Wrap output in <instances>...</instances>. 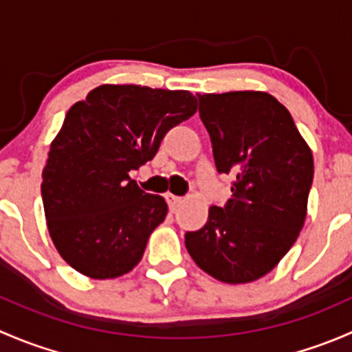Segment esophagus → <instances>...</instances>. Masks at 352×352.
<instances>
[{"label":"esophagus","instance_id":"esophagus-1","mask_svg":"<svg viewBox=\"0 0 352 352\" xmlns=\"http://www.w3.org/2000/svg\"><path fill=\"white\" fill-rule=\"evenodd\" d=\"M165 199H166V202H168V208H170V211H175V209L179 208L180 204H182V197H179V196H173V194H166Z\"/></svg>","mask_w":352,"mask_h":352}]
</instances>
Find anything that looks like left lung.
Returning a JSON list of instances; mask_svg holds the SVG:
<instances>
[{
    "mask_svg": "<svg viewBox=\"0 0 352 352\" xmlns=\"http://www.w3.org/2000/svg\"><path fill=\"white\" fill-rule=\"evenodd\" d=\"M216 168L233 177L232 199L211 206L186 233L194 262L214 279L245 285L271 272L307 218L314 155L291 113L265 91L197 95Z\"/></svg>",
    "mask_w": 352,
    "mask_h": 352,
    "instance_id": "obj_1",
    "label": "left lung"
}]
</instances>
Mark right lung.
<instances>
[{"mask_svg": "<svg viewBox=\"0 0 352 352\" xmlns=\"http://www.w3.org/2000/svg\"><path fill=\"white\" fill-rule=\"evenodd\" d=\"M196 110L190 91L141 85H100L67 110L41 190L52 243L74 271L113 279L140 264L168 208L129 172Z\"/></svg>", "mask_w": 352, "mask_h": 352, "instance_id": "right-lung-1", "label": "right lung"}]
</instances>
